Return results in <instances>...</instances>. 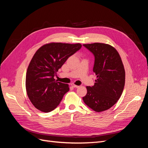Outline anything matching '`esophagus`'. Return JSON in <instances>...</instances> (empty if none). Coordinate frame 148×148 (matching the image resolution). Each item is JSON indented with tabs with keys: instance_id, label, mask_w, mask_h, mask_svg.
Instances as JSON below:
<instances>
[{
	"instance_id": "34e87169",
	"label": "esophagus",
	"mask_w": 148,
	"mask_h": 148,
	"mask_svg": "<svg viewBox=\"0 0 148 148\" xmlns=\"http://www.w3.org/2000/svg\"><path fill=\"white\" fill-rule=\"evenodd\" d=\"M71 86H72V87H73V88H79V86H78V85H76V84H73V83H71Z\"/></svg>"
}]
</instances>
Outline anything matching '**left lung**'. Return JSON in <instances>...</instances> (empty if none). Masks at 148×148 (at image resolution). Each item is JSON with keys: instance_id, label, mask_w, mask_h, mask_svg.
I'll return each mask as SVG.
<instances>
[{"instance_id": "1", "label": "left lung", "mask_w": 148, "mask_h": 148, "mask_svg": "<svg viewBox=\"0 0 148 148\" xmlns=\"http://www.w3.org/2000/svg\"><path fill=\"white\" fill-rule=\"evenodd\" d=\"M83 46L95 57L93 67L97 79L92 86H86L84 102L97 112L109 109L122 95L125 71L119 52L109 44L95 42Z\"/></svg>"}]
</instances>
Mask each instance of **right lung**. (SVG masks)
Listing matches in <instances>:
<instances>
[{
  "label": "right lung",
  "mask_w": 148,
  "mask_h": 148,
  "mask_svg": "<svg viewBox=\"0 0 148 148\" xmlns=\"http://www.w3.org/2000/svg\"><path fill=\"white\" fill-rule=\"evenodd\" d=\"M81 47L79 43L50 42L36 52L26 71V90L37 109L49 112L59 106L69 86L53 77L68 58Z\"/></svg>",
  "instance_id": "1"
}]
</instances>
